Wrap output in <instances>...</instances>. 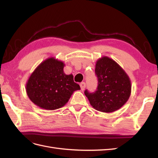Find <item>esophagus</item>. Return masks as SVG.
<instances>
[{
  "instance_id": "1",
  "label": "esophagus",
  "mask_w": 158,
  "mask_h": 158,
  "mask_svg": "<svg viewBox=\"0 0 158 158\" xmlns=\"http://www.w3.org/2000/svg\"><path fill=\"white\" fill-rule=\"evenodd\" d=\"M80 85L81 89H82V90H84V89H85V83L84 82H81V83H80Z\"/></svg>"
}]
</instances>
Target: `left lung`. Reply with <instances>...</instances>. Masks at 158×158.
Listing matches in <instances>:
<instances>
[{
    "label": "left lung",
    "instance_id": "obj_1",
    "mask_svg": "<svg viewBox=\"0 0 158 158\" xmlns=\"http://www.w3.org/2000/svg\"><path fill=\"white\" fill-rule=\"evenodd\" d=\"M95 73L98 80L97 90L84 92L91 106L103 113L122 107L131 94V82L125 71L114 60L104 56L96 61Z\"/></svg>",
    "mask_w": 158,
    "mask_h": 158
}]
</instances>
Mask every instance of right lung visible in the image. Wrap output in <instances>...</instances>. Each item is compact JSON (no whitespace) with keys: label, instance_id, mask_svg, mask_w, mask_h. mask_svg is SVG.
I'll use <instances>...</instances> for the list:
<instances>
[{"label":"right lung","instance_id":"1","mask_svg":"<svg viewBox=\"0 0 158 158\" xmlns=\"http://www.w3.org/2000/svg\"><path fill=\"white\" fill-rule=\"evenodd\" d=\"M63 61L50 57L43 61L28 78L26 85L28 98L37 106L46 110L63 107L72 94L80 90L73 75L64 73Z\"/></svg>","mask_w":158,"mask_h":158}]
</instances>
